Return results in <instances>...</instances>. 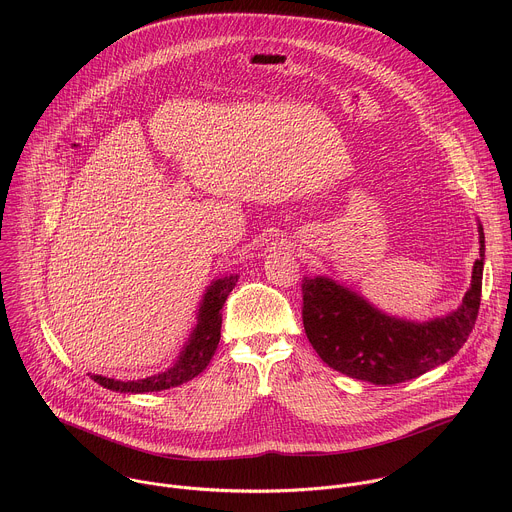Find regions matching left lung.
Wrapping results in <instances>:
<instances>
[{
  "label": "left lung",
  "mask_w": 512,
  "mask_h": 512,
  "mask_svg": "<svg viewBox=\"0 0 512 512\" xmlns=\"http://www.w3.org/2000/svg\"><path fill=\"white\" fill-rule=\"evenodd\" d=\"M478 233L480 259L460 308L429 322L387 316L330 277H304V330L318 356L334 371L373 385L405 383L448 362L478 318L484 269L480 225Z\"/></svg>",
  "instance_id": "1"
}]
</instances>
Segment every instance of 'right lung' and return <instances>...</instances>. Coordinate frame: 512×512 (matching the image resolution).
<instances>
[{
	"label": "right lung",
	"mask_w": 512,
	"mask_h": 512,
	"mask_svg": "<svg viewBox=\"0 0 512 512\" xmlns=\"http://www.w3.org/2000/svg\"><path fill=\"white\" fill-rule=\"evenodd\" d=\"M239 275H227L221 279H214L198 308V322L184 344L178 360L164 373L137 379V381H117L101 375H91L95 383H99L105 389L117 391V393H154L164 391L170 387H178L182 383H188L190 379L198 377L206 367L221 340V326H223V306L237 285Z\"/></svg>",
	"instance_id": "add662e5"
}]
</instances>
